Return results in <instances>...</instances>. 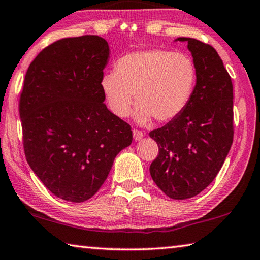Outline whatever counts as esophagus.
<instances>
[{
	"mask_svg": "<svg viewBox=\"0 0 260 260\" xmlns=\"http://www.w3.org/2000/svg\"><path fill=\"white\" fill-rule=\"evenodd\" d=\"M143 137H145V134H143L141 131H138V129L133 131V138L135 141H140V140L143 139Z\"/></svg>",
	"mask_w": 260,
	"mask_h": 260,
	"instance_id": "esophagus-1",
	"label": "esophagus"
}]
</instances>
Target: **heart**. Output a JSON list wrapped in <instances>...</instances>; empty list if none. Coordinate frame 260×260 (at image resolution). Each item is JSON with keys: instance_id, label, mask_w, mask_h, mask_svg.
Segmentation results:
<instances>
[{"instance_id": "heart-1", "label": "heart", "mask_w": 260, "mask_h": 260, "mask_svg": "<svg viewBox=\"0 0 260 260\" xmlns=\"http://www.w3.org/2000/svg\"><path fill=\"white\" fill-rule=\"evenodd\" d=\"M196 82L191 57L154 48L121 56L115 72L103 75L101 88L110 110L120 118L129 115L135 96V118L146 125L152 117L159 122L178 117L191 101Z\"/></svg>"}]
</instances>
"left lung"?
<instances>
[{
	"label": "left lung",
	"mask_w": 260,
	"mask_h": 260,
	"mask_svg": "<svg viewBox=\"0 0 260 260\" xmlns=\"http://www.w3.org/2000/svg\"><path fill=\"white\" fill-rule=\"evenodd\" d=\"M176 40L187 41L197 83L183 112L149 133L158 145L149 170L169 198L183 200L204 191L223 166L234 139V94L215 48L193 38Z\"/></svg>",
	"instance_id": "1"
}]
</instances>
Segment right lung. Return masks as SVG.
Returning a JSON list of instances; mask_svg holds the SVG:
<instances>
[{"instance_id":"obj_1","label":"right lung","mask_w":260,"mask_h":260,"mask_svg":"<svg viewBox=\"0 0 260 260\" xmlns=\"http://www.w3.org/2000/svg\"><path fill=\"white\" fill-rule=\"evenodd\" d=\"M108 41L98 36L56 40L28 66L19 98L25 157L60 199L82 203L104 184L131 126L104 104L101 80Z\"/></svg>"}]
</instances>
